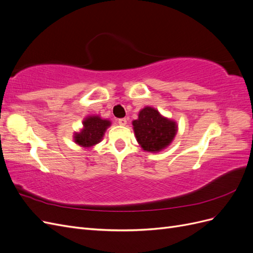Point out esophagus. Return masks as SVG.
<instances>
[{"label":"esophagus","mask_w":253,"mask_h":253,"mask_svg":"<svg viewBox=\"0 0 253 253\" xmlns=\"http://www.w3.org/2000/svg\"><path fill=\"white\" fill-rule=\"evenodd\" d=\"M118 124L120 126H126L127 124V119L126 118H120V119H118Z\"/></svg>","instance_id":"34e87169"}]
</instances>
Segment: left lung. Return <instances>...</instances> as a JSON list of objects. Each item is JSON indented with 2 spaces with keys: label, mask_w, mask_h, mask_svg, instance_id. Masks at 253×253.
Wrapping results in <instances>:
<instances>
[{
  "label": "left lung",
  "mask_w": 253,
  "mask_h": 253,
  "mask_svg": "<svg viewBox=\"0 0 253 253\" xmlns=\"http://www.w3.org/2000/svg\"><path fill=\"white\" fill-rule=\"evenodd\" d=\"M134 132L141 148L148 152H159L171 143L177 132L172 120L163 117L155 109L147 106L133 121Z\"/></svg>",
  "instance_id": "1"
}]
</instances>
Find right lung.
<instances>
[{"label":"right lung","mask_w":253,"mask_h":253,"mask_svg":"<svg viewBox=\"0 0 253 253\" xmlns=\"http://www.w3.org/2000/svg\"><path fill=\"white\" fill-rule=\"evenodd\" d=\"M110 126L111 122L109 120L101 119L98 116H89L83 121L84 127L82 131L75 134V142L82 147L89 148L101 141L105 129Z\"/></svg>","instance_id":"add662e5"}]
</instances>
